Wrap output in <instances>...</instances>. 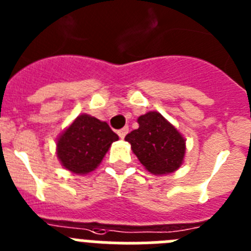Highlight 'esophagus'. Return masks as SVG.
<instances>
[{"instance_id":"esophagus-1","label":"esophagus","mask_w":251,"mask_h":251,"mask_svg":"<svg viewBox=\"0 0 251 251\" xmlns=\"http://www.w3.org/2000/svg\"><path fill=\"white\" fill-rule=\"evenodd\" d=\"M127 132H128V127L127 126H125V127L120 128V130L117 131V135L120 136V139H125V136L127 135Z\"/></svg>"}]
</instances>
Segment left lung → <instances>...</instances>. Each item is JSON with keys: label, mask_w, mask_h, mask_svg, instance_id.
Returning <instances> with one entry per match:
<instances>
[{"label": "left lung", "mask_w": 251, "mask_h": 251, "mask_svg": "<svg viewBox=\"0 0 251 251\" xmlns=\"http://www.w3.org/2000/svg\"><path fill=\"white\" fill-rule=\"evenodd\" d=\"M139 128L125 140L146 170L153 175H166L181 166L185 139L160 112L150 111L137 119Z\"/></svg>", "instance_id": "obj_1"}]
</instances>
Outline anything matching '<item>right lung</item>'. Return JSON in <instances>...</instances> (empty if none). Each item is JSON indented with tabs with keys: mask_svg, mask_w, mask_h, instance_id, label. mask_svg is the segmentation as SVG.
Here are the masks:
<instances>
[{
	"mask_svg": "<svg viewBox=\"0 0 251 251\" xmlns=\"http://www.w3.org/2000/svg\"><path fill=\"white\" fill-rule=\"evenodd\" d=\"M117 140L107 124L82 114L58 136L57 157L66 170L83 175L98 168Z\"/></svg>",
	"mask_w": 251,
	"mask_h": 251,
	"instance_id": "add662e5",
	"label": "right lung"
}]
</instances>
